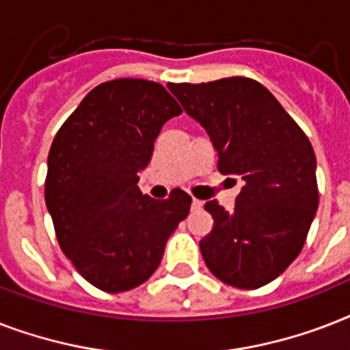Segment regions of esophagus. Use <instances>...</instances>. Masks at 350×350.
Segmentation results:
<instances>
[{
  "label": "esophagus",
  "instance_id": "34e87169",
  "mask_svg": "<svg viewBox=\"0 0 350 350\" xmlns=\"http://www.w3.org/2000/svg\"><path fill=\"white\" fill-rule=\"evenodd\" d=\"M203 207V202L196 200V198H192V203H191V211H200Z\"/></svg>",
  "mask_w": 350,
  "mask_h": 350
}]
</instances>
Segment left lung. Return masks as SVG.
<instances>
[{
	"mask_svg": "<svg viewBox=\"0 0 350 350\" xmlns=\"http://www.w3.org/2000/svg\"><path fill=\"white\" fill-rule=\"evenodd\" d=\"M167 87L207 131L219 172L243 181L232 211L205 203L214 219L200 241L205 265L227 285L263 287L298 258L318 211L309 137L254 79Z\"/></svg>",
	"mask_w": 350,
	"mask_h": 350,
	"instance_id": "left-lung-1",
	"label": "left lung"
}]
</instances>
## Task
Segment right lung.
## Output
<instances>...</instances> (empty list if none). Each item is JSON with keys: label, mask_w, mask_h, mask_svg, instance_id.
I'll return each mask as SVG.
<instances>
[{"label": "right lung", "mask_w": 350, "mask_h": 350, "mask_svg": "<svg viewBox=\"0 0 350 350\" xmlns=\"http://www.w3.org/2000/svg\"><path fill=\"white\" fill-rule=\"evenodd\" d=\"M180 114L159 83L112 79L85 96L52 142L45 203L57 241L79 274L105 293L147 282L191 211L181 189L169 200L137 189L156 137Z\"/></svg>", "instance_id": "right-lung-1"}]
</instances>
